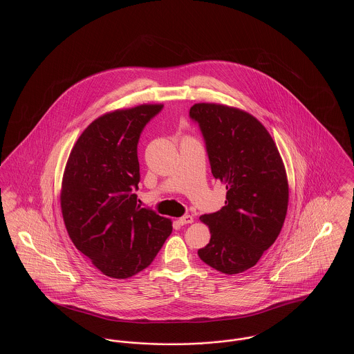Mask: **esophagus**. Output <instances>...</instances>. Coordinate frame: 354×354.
<instances>
[{"label":"esophagus","mask_w":354,"mask_h":354,"mask_svg":"<svg viewBox=\"0 0 354 354\" xmlns=\"http://www.w3.org/2000/svg\"><path fill=\"white\" fill-rule=\"evenodd\" d=\"M192 221H194V218H192L191 215H185V216H182V218L179 219V224L185 225V224H191Z\"/></svg>","instance_id":"esophagus-1"}]
</instances>
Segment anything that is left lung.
I'll return each mask as SVG.
<instances>
[{
	"instance_id": "8db88e82",
	"label": "left lung",
	"mask_w": 354,
	"mask_h": 354,
	"mask_svg": "<svg viewBox=\"0 0 354 354\" xmlns=\"http://www.w3.org/2000/svg\"><path fill=\"white\" fill-rule=\"evenodd\" d=\"M211 171L227 188L225 205L201 216L211 240L198 251L211 268L227 274L250 270L274 243L288 208V180L267 129L251 114L216 103H196Z\"/></svg>"
}]
</instances>
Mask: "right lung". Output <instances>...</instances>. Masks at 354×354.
I'll return each instance as SVG.
<instances>
[{
	"instance_id": "add662e5",
	"label": "right lung",
	"mask_w": 354,
	"mask_h": 354,
	"mask_svg": "<svg viewBox=\"0 0 354 354\" xmlns=\"http://www.w3.org/2000/svg\"><path fill=\"white\" fill-rule=\"evenodd\" d=\"M162 104L117 110L91 122L70 152L61 208L68 236L103 274L147 268L172 232L171 220L138 205V143Z\"/></svg>"
}]
</instances>
